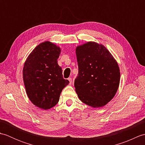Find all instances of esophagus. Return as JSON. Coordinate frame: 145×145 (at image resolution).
Returning a JSON list of instances; mask_svg holds the SVG:
<instances>
[{"instance_id":"34e87169","label":"esophagus","mask_w":145,"mask_h":145,"mask_svg":"<svg viewBox=\"0 0 145 145\" xmlns=\"http://www.w3.org/2000/svg\"><path fill=\"white\" fill-rule=\"evenodd\" d=\"M68 80H69V82H70V84L71 85V84H72V78H68Z\"/></svg>"}]
</instances>
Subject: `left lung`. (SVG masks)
<instances>
[{
    "mask_svg": "<svg viewBox=\"0 0 145 145\" xmlns=\"http://www.w3.org/2000/svg\"><path fill=\"white\" fill-rule=\"evenodd\" d=\"M78 74L74 86L83 103L93 108L105 105L120 84L118 65L103 45L89 42L76 48Z\"/></svg>",
    "mask_w": 145,
    "mask_h": 145,
    "instance_id": "left-lung-1",
    "label": "left lung"
}]
</instances>
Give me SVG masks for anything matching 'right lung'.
Instances as JSON below:
<instances>
[{"label":"right lung","instance_id":"obj_1","mask_svg":"<svg viewBox=\"0 0 145 145\" xmlns=\"http://www.w3.org/2000/svg\"><path fill=\"white\" fill-rule=\"evenodd\" d=\"M60 48L50 42L40 44L27 57L23 69L26 93L31 102L44 110L56 105L69 81L63 78L57 59Z\"/></svg>","mask_w":145,"mask_h":145}]
</instances>
